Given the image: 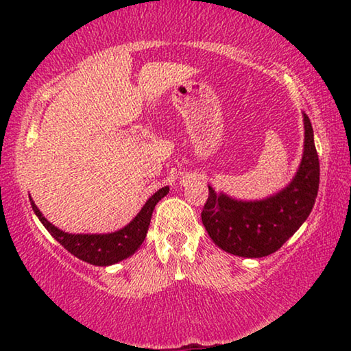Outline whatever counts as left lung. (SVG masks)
<instances>
[{
  "label": "left lung",
  "instance_id": "1",
  "mask_svg": "<svg viewBox=\"0 0 351 351\" xmlns=\"http://www.w3.org/2000/svg\"><path fill=\"white\" fill-rule=\"evenodd\" d=\"M305 121V150L299 171L287 189L263 201H235L209 197L201 219L210 239L223 251L239 257L258 258L276 252L310 215L319 190V156L310 119Z\"/></svg>",
  "mask_w": 351,
  "mask_h": 351
}]
</instances>
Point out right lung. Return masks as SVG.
<instances>
[{
	"mask_svg": "<svg viewBox=\"0 0 351 351\" xmlns=\"http://www.w3.org/2000/svg\"><path fill=\"white\" fill-rule=\"evenodd\" d=\"M167 193L169 187L159 189L156 193L148 198L145 206L142 207L141 212L136 215L132 223L127 224L123 229L117 230V232L104 235H74L63 232V230L57 229L56 226H52L43 215H41V212L38 210V207L35 206L32 199L31 204L35 215L38 217L45 228L49 230V234L54 237L64 249H68L71 254L75 255L77 258L86 261V263L96 266H108L130 257V255H133L138 251L142 241L145 240L154 206H156L158 201L164 198Z\"/></svg>",
	"mask_w": 351,
	"mask_h": 351,
	"instance_id": "1",
	"label": "right lung"
}]
</instances>
